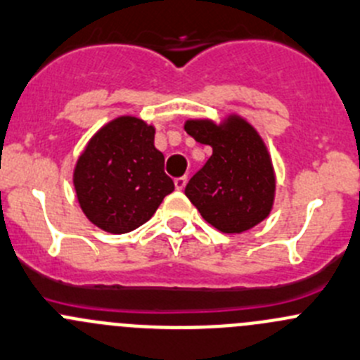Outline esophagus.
Here are the masks:
<instances>
[{"label": "esophagus", "mask_w": 360, "mask_h": 360, "mask_svg": "<svg viewBox=\"0 0 360 360\" xmlns=\"http://www.w3.org/2000/svg\"><path fill=\"white\" fill-rule=\"evenodd\" d=\"M186 183H188V177L186 176H181V177H177L176 181H174V184H176L177 190H183V188L186 186Z\"/></svg>", "instance_id": "1"}]
</instances>
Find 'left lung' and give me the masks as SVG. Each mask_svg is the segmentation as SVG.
Here are the masks:
<instances>
[{"instance_id":"1","label":"left lung","mask_w":360,"mask_h":360,"mask_svg":"<svg viewBox=\"0 0 360 360\" xmlns=\"http://www.w3.org/2000/svg\"><path fill=\"white\" fill-rule=\"evenodd\" d=\"M188 135L212 148L211 158L186 184V197L202 218L225 233L253 229L274 204L276 176L258 131L243 117L188 120Z\"/></svg>"}]
</instances>
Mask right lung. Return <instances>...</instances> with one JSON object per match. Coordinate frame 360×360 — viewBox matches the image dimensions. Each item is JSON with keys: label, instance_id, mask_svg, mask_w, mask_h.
Returning <instances> with one entry per match:
<instances>
[{"label": "right lung", "instance_id": "right-lung-1", "mask_svg": "<svg viewBox=\"0 0 360 360\" xmlns=\"http://www.w3.org/2000/svg\"><path fill=\"white\" fill-rule=\"evenodd\" d=\"M155 127L121 116L100 128L77 160L73 186L87 219L110 233L144 225L174 191Z\"/></svg>", "mask_w": 360, "mask_h": 360}]
</instances>
